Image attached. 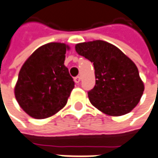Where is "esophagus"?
I'll use <instances>...</instances> for the list:
<instances>
[{
	"label": "esophagus",
	"mask_w": 158,
	"mask_h": 158,
	"mask_svg": "<svg viewBox=\"0 0 158 158\" xmlns=\"http://www.w3.org/2000/svg\"><path fill=\"white\" fill-rule=\"evenodd\" d=\"M80 80H81V77L80 76H77V77L74 78V82L76 84H79L80 82Z\"/></svg>",
	"instance_id": "34e87169"
}]
</instances>
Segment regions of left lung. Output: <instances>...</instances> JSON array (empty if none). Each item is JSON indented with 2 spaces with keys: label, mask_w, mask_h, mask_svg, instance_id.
<instances>
[{
  "label": "left lung",
  "mask_w": 158,
  "mask_h": 158,
  "mask_svg": "<svg viewBox=\"0 0 158 158\" xmlns=\"http://www.w3.org/2000/svg\"><path fill=\"white\" fill-rule=\"evenodd\" d=\"M75 50L93 63L96 84L88 97L94 107L106 115L118 117L137 106L144 85L137 65L119 48L97 40L78 43Z\"/></svg>",
  "instance_id": "8db88e82"
}]
</instances>
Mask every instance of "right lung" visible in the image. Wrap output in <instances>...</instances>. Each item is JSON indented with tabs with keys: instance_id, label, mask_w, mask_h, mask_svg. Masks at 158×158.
<instances>
[{
	"instance_id": "1",
	"label": "right lung",
	"mask_w": 158,
	"mask_h": 158,
	"mask_svg": "<svg viewBox=\"0 0 158 158\" xmlns=\"http://www.w3.org/2000/svg\"><path fill=\"white\" fill-rule=\"evenodd\" d=\"M65 43L45 44L34 51L20 68L15 86L19 106L30 117L43 119L56 114L67 103L74 88L64 65Z\"/></svg>"
}]
</instances>
